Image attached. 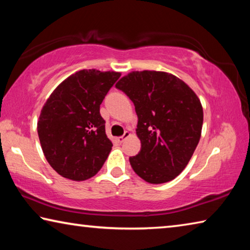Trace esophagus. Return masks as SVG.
<instances>
[{
    "label": "esophagus",
    "instance_id": "obj_1",
    "mask_svg": "<svg viewBox=\"0 0 250 250\" xmlns=\"http://www.w3.org/2000/svg\"><path fill=\"white\" fill-rule=\"evenodd\" d=\"M130 135H131V133L128 132V131H125L124 135H121V137H118V138H117V141L119 142V143H122V142H124V141L125 140L126 138H129Z\"/></svg>",
    "mask_w": 250,
    "mask_h": 250
}]
</instances>
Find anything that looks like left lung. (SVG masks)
<instances>
[{"label":"left lung","instance_id":"1","mask_svg":"<svg viewBox=\"0 0 250 250\" xmlns=\"http://www.w3.org/2000/svg\"><path fill=\"white\" fill-rule=\"evenodd\" d=\"M134 104L141 150L129 159L137 174L151 184L180 174L198 145L201 101L183 80L164 71H132L117 83Z\"/></svg>","mask_w":250,"mask_h":250}]
</instances>
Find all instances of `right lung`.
Returning a JSON list of instances; mask_svg holds the SVG:
<instances>
[{
    "label": "right lung",
    "mask_w": 250,
    "mask_h": 250,
    "mask_svg": "<svg viewBox=\"0 0 250 250\" xmlns=\"http://www.w3.org/2000/svg\"><path fill=\"white\" fill-rule=\"evenodd\" d=\"M120 77L83 69L55 89L42 109L37 132L44 155L59 175L84 181L96 175L111 151L100 104Z\"/></svg>",
    "instance_id": "right-lung-1"
}]
</instances>
